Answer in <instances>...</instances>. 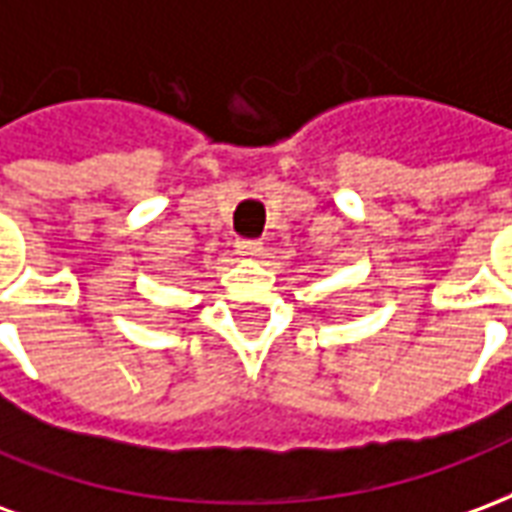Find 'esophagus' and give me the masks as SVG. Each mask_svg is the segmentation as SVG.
I'll return each instance as SVG.
<instances>
[{"instance_id":"34e87169","label":"esophagus","mask_w":512,"mask_h":512,"mask_svg":"<svg viewBox=\"0 0 512 512\" xmlns=\"http://www.w3.org/2000/svg\"><path fill=\"white\" fill-rule=\"evenodd\" d=\"M235 252L244 257H260L263 244H260V241H252V238H238V241H235Z\"/></svg>"}]
</instances>
